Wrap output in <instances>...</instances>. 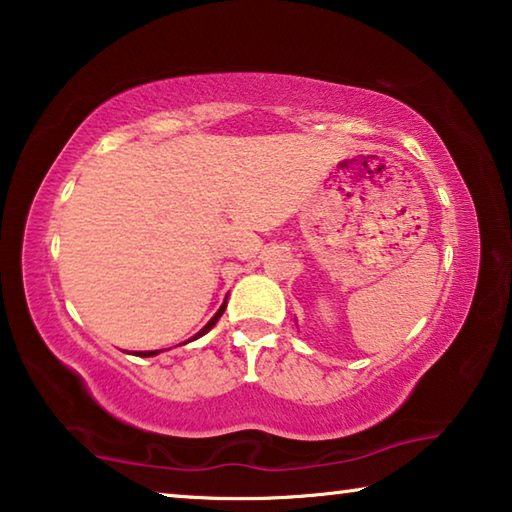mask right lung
<instances>
[{"mask_svg":"<svg viewBox=\"0 0 512 512\" xmlns=\"http://www.w3.org/2000/svg\"><path fill=\"white\" fill-rule=\"evenodd\" d=\"M223 311H225V302H223V305L219 307V311H216V314L210 318V323H207L203 329H201V332H198L196 336H194V339H198V336H203V334H207V332H210V329L216 325V320H219L221 316H223ZM192 339V341H194ZM189 343V341H187ZM158 352H162V350H151V352H135L137 354V357H155V354H158Z\"/></svg>","mask_w":512,"mask_h":512,"instance_id":"obj_1","label":"right lung"}]
</instances>
